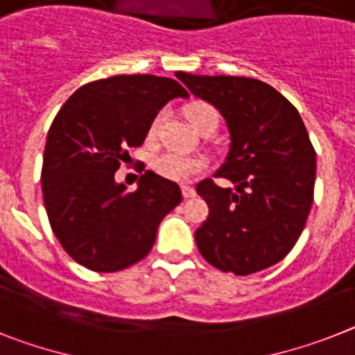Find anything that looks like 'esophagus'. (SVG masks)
<instances>
[{"label": "esophagus", "mask_w": 355, "mask_h": 355, "mask_svg": "<svg viewBox=\"0 0 355 355\" xmlns=\"http://www.w3.org/2000/svg\"><path fill=\"white\" fill-rule=\"evenodd\" d=\"M182 195H184V198H193V196L196 195L195 187H191V186H182Z\"/></svg>", "instance_id": "1"}]
</instances>
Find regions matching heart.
<instances>
[{"label": "heart", "mask_w": 355, "mask_h": 355, "mask_svg": "<svg viewBox=\"0 0 355 355\" xmlns=\"http://www.w3.org/2000/svg\"><path fill=\"white\" fill-rule=\"evenodd\" d=\"M184 113L198 132L209 126H218V112L209 103L195 101V103L187 104L184 108ZM160 117H157L151 124V135L157 132ZM151 168L155 173H159L160 177L169 178V180H186V178L193 177L204 169V160L196 159V157H186V155L177 153V151H162V153L155 155L153 160H151Z\"/></svg>", "instance_id": "1"}]
</instances>
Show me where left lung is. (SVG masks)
Returning a JSON list of instances; mask_svg holds the SVG:
<instances>
[{"mask_svg": "<svg viewBox=\"0 0 355 355\" xmlns=\"http://www.w3.org/2000/svg\"><path fill=\"white\" fill-rule=\"evenodd\" d=\"M177 77L195 95L220 110L231 150L214 178L196 186L209 216L196 229L204 260L236 276L284 260L303 233L314 202L315 150L293 104L267 83L252 77Z\"/></svg>", "mask_w": 355, "mask_h": 355, "instance_id": "obj_1", "label": "left lung"}]
</instances>
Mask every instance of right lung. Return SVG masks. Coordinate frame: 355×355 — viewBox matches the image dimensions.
<instances>
[{"label": "right lung", "instance_id": "right-lung-1", "mask_svg": "<svg viewBox=\"0 0 355 355\" xmlns=\"http://www.w3.org/2000/svg\"><path fill=\"white\" fill-rule=\"evenodd\" d=\"M187 95L168 77L113 76L81 86L62 104L46 137L41 186L50 227L77 263L117 272L151 251L182 191L153 171L128 191L115 171L144 142L164 104Z\"/></svg>", "mask_w": 355, "mask_h": 355}]
</instances>
